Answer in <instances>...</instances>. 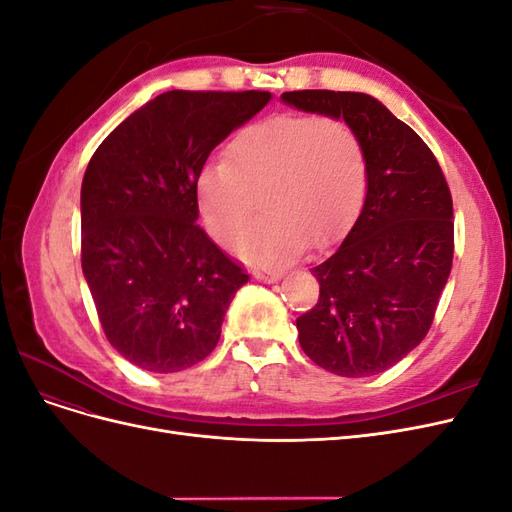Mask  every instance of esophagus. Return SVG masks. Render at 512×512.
I'll return each mask as SVG.
<instances>
[{
	"instance_id": "1",
	"label": "esophagus",
	"mask_w": 512,
	"mask_h": 512,
	"mask_svg": "<svg viewBox=\"0 0 512 512\" xmlns=\"http://www.w3.org/2000/svg\"><path fill=\"white\" fill-rule=\"evenodd\" d=\"M282 271H256L254 273V277L256 280H260V282H265V284H271V282H277V280H282Z\"/></svg>"
}]
</instances>
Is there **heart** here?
Listing matches in <instances>:
<instances>
[{
	"mask_svg": "<svg viewBox=\"0 0 512 512\" xmlns=\"http://www.w3.org/2000/svg\"><path fill=\"white\" fill-rule=\"evenodd\" d=\"M367 188L359 136L331 117L277 115L243 128L226 147V164H209L196 181L198 209L213 239L235 241L254 211H265L237 245L256 267L299 256L307 241L327 247L352 226Z\"/></svg>",
	"mask_w": 512,
	"mask_h": 512,
	"instance_id": "heart-1",
	"label": "heart"
}]
</instances>
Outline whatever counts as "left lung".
I'll return each instance as SVG.
<instances>
[{
	"label": "left lung",
	"mask_w": 512,
	"mask_h": 512,
	"mask_svg": "<svg viewBox=\"0 0 512 512\" xmlns=\"http://www.w3.org/2000/svg\"><path fill=\"white\" fill-rule=\"evenodd\" d=\"M282 100L344 119L367 160V194L344 243L312 269L318 303L297 318L299 344L344 378L380 374L423 342L453 267V198L431 149L376 98L303 89Z\"/></svg>",
	"instance_id": "obj_1"
}]
</instances>
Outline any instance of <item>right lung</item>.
I'll return each mask as SVG.
<instances>
[{
  "label": "right lung",
  "mask_w": 512,
  "mask_h": 512,
  "mask_svg": "<svg viewBox=\"0 0 512 512\" xmlns=\"http://www.w3.org/2000/svg\"><path fill=\"white\" fill-rule=\"evenodd\" d=\"M269 91H166L108 134L81 188V265L111 346L170 374L209 356L250 275L196 224L209 153Z\"/></svg>",
  "instance_id": "add662e5"
}]
</instances>
